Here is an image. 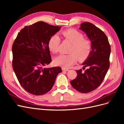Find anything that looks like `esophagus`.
Returning a JSON list of instances; mask_svg holds the SVG:
<instances>
[{
  "label": "esophagus",
  "mask_w": 124,
  "mask_h": 124,
  "mask_svg": "<svg viewBox=\"0 0 124 124\" xmlns=\"http://www.w3.org/2000/svg\"><path fill=\"white\" fill-rule=\"evenodd\" d=\"M62 70L63 71H69L68 69L64 68H62Z\"/></svg>",
  "instance_id": "obj_1"
}]
</instances>
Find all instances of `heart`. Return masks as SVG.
Wrapping results in <instances>:
<instances>
[{
    "instance_id": "obj_1",
    "label": "heart",
    "mask_w": 124,
    "mask_h": 124,
    "mask_svg": "<svg viewBox=\"0 0 124 124\" xmlns=\"http://www.w3.org/2000/svg\"><path fill=\"white\" fill-rule=\"evenodd\" d=\"M64 38L71 43L69 49V54H62L54 60L56 65L64 68H69L76 63L78 59L83 61L87 58L92 50V43L88 39L84 38L82 33L77 30L69 29L62 32ZM61 38L57 35L52 36L48 41L49 50L53 53L59 51Z\"/></svg>"
}]
</instances>
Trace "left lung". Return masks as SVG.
<instances>
[{
    "label": "left lung",
    "mask_w": 124,
    "mask_h": 124,
    "mask_svg": "<svg viewBox=\"0 0 124 124\" xmlns=\"http://www.w3.org/2000/svg\"><path fill=\"white\" fill-rule=\"evenodd\" d=\"M79 28L91 41L92 51L82 63L83 69L87 68L84 72L77 70V78L70 83L78 92L88 93L98 88L104 80L110 67L111 47L106 34L92 23H82Z\"/></svg>",
    "instance_id": "left-lung-1"
}]
</instances>
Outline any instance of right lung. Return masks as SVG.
Listing matches in <instances>:
<instances>
[{
	"label": "right lung",
	"mask_w": 124,
	"mask_h": 124,
	"mask_svg": "<svg viewBox=\"0 0 124 124\" xmlns=\"http://www.w3.org/2000/svg\"><path fill=\"white\" fill-rule=\"evenodd\" d=\"M61 28L38 22L22 29L14 41L13 69L22 87L31 94L49 92L62 71L59 67L44 68L51 62L48 41Z\"/></svg>",
	"instance_id": "right-lung-1"
}]
</instances>
